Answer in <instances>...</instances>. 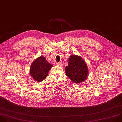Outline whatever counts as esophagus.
Listing matches in <instances>:
<instances>
[{
    "instance_id": "1",
    "label": "esophagus",
    "mask_w": 122,
    "mask_h": 122,
    "mask_svg": "<svg viewBox=\"0 0 122 122\" xmlns=\"http://www.w3.org/2000/svg\"><path fill=\"white\" fill-rule=\"evenodd\" d=\"M56 65L59 66H61L62 65V63L61 62H56Z\"/></svg>"
}]
</instances>
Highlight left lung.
I'll return each mask as SVG.
<instances>
[{
  "label": "left lung",
  "instance_id": "obj_1",
  "mask_svg": "<svg viewBox=\"0 0 122 122\" xmlns=\"http://www.w3.org/2000/svg\"><path fill=\"white\" fill-rule=\"evenodd\" d=\"M65 73L72 82L80 83L87 77V65L80 56L71 55L69 58L68 65L65 67Z\"/></svg>",
  "mask_w": 122,
  "mask_h": 122
}]
</instances>
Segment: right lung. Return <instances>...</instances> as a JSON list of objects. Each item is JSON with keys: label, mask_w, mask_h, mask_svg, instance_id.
Returning a JSON list of instances; mask_svg holds the SVG:
<instances>
[{"label": "right lung", "mask_w": 122, "mask_h": 122, "mask_svg": "<svg viewBox=\"0 0 122 122\" xmlns=\"http://www.w3.org/2000/svg\"><path fill=\"white\" fill-rule=\"evenodd\" d=\"M46 58L41 56L35 60L30 68V73L33 78L37 82H41L47 76L48 71L52 67Z\"/></svg>", "instance_id": "right-lung-1"}]
</instances>
